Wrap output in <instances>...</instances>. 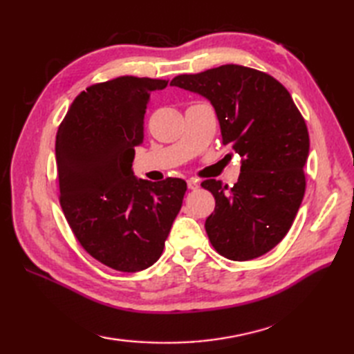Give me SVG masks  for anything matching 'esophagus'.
Here are the masks:
<instances>
[{"mask_svg": "<svg viewBox=\"0 0 354 354\" xmlns=\"http://www.w3.org/2000/svg\"><path fill=\"white\" fill-rule=\"evenodd\" d=\"M187 185H189V189H190V190H196V189H199V183H198V181H194V179H189V181H187Z\"/></svg>", "mask_w": 354, "mask_h": 354, "instance_id": "esophagus-1", "label": "esophagus"}]
</instances>
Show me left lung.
I'll use <instances>...</instances> for the list:
<instances>
[{
    "instance_id": "1",
    "label": "left lung",
    "mask_w": 354,
    "mask_h": 354,
    "mask_svg": "<svg viewBox=\"0 0 354 354\" xmlns=\"http://www.w3.org/2000/svg\"><path fill=\"white\" fill-rule=\"evenodd\" d=\"M207 97L221 123L223 146L243 158L239 181L216 179L214 213L205 231L225 259L246 261L269 252L290 230L306 192L309 132L301 112L280 82L242 65H221L170 82Z\"/></svg>"
}]
</instances>
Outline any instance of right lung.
I'll list each match as a JSON object with an SVG mask.
<instances>
[{
    "instance_id": "1",
    "label": "right lung",
    "mask_w": 354,
    "mask_h": 354,
    "mask_svg": "<svg viewBox=\"0 0 354 354\" xmlns=\"http://www.w3.org/2000/svg\"><path fill=\"white\" fill-rule=\"evenodd\" d=\"M169 80L122 76L89 85L56 135L59 202L80 246L120 272H138L161 257L183 205L184 179L137 181L135 147L145 140L150 93Z\"/></svg>"
}]
</instances>
